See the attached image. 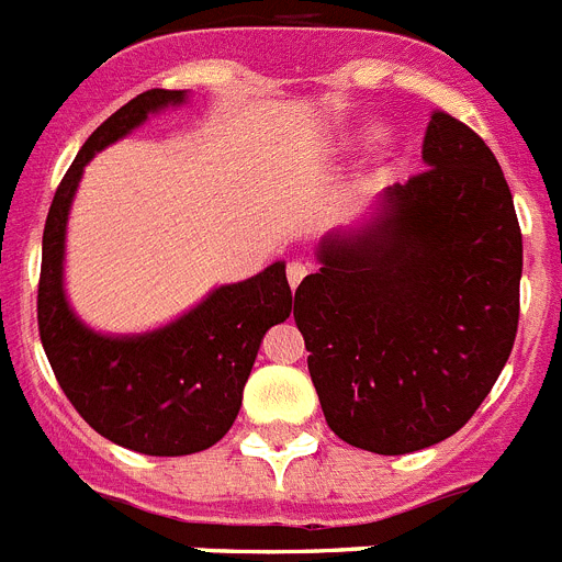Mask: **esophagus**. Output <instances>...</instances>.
I'll return each instance as SVG.
<instances>
[{"mask_svg":"<svg viewBox=\"0 0 562 562\" xmlns=\"http://www.w3.org/2000/svg\"><path fill=\"white\" fill-rule=\"evenodd\" d=\"M306 272L310 270H306V265H301V261H292V265H286V281H290L292 290H295V286L304 281Z\"/></svg>","mask_w":562,"mask_h":562,"instance_id":"obj_1","label":"esophagus"}]
</instances>
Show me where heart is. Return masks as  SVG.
Wrapping results in <instances>:
<instances>
[{
  "mask_svg": "<svg viewBox=\"0 0 562 562\" xmlns=\"http://www.w3.org/2000/svg\"><path fill=\"white\" fill-rule=\"evenodd\" d=\"M389 146H391L389 137H385V134H376V137H374V151H389Z\"/></svg>",
  "mask_w": 562,
  "mask_h": 562,
  "instance_id": "obj_1",
  "label": "heart"
}]
</instances>
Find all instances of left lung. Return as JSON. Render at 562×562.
<instances>
[{"mask_svg":"<svg viewBox=\"0 0 562 562\" xmlns=\"http://www.w3.org/2000/svg\"><path fill=\"white\" fill-rule=\"evenodd\" d=\"M422 160L374 225L326 241L292 312L326 425L380 456L464 428L518 335L524 238L495 154L434 112Z\"/></svg>","mask_w":562,"mask_h":562,"instance_id":"obj_1","label":"left lung"}]
</instances>
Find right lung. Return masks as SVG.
Wrapping results in <instances>:
<instances>
[{
  "mask_svg": "<svg viewBox=\"0 0 562 562\" xmlns=\"http://www.w3.org/2000/svg\"><path fill=\"white\" fill-rule=\"evenodd\" d=\"M180 101V89H148L89 134L49 205L38 276V335L58 385L89 428L146 456H188L216 445L236 422L261 337L292 312L281 261L220 286L177 324L143 337L95 335L69 312L64 231L83 166L148 112Z\"/></svg>",
  "mask_w": 562,
  "mask_h": 562,
  "instance_id": "add662e5",
  "label": "right lung"
}]
</instances>
